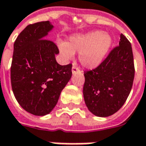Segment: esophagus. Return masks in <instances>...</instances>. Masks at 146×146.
Here are the masks:
<instances>
[{"label": "esophagus", "mask_w": 146, "mask_h": 146, "mask_svg": "<svg viewBox=\"0 0 146 146\" xmlns=\"http://www.w3.org/2000/svg\"><path fill=\"white\" fill-rule=\"evenodd\" d=\"M71 71H72V73H73V74H75V72H80V70L78 68V67H77V66L73 65L72 68H71Z\"/></svg>", "instance_id": "obj_1"}]
</instances>
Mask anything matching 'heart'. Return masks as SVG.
<instances>
[{
	"mask_svg": "<svg viewBox=\"0 0 146 146\" xmlns=\"http://www.w3.org/2000/svg\"><path fill=\"white\" fill-rule=\"evenodd\" d=\"M58 46L62 56L71 59L79 52V60L88 69H95L102 63L112 46V38L108 34L96 30L87 34L70 36L67 42H58Z\"/></svg>",
	"mask_w": 146,
	"mask_h": 146,
	"instance_id": "1",
	"label": "heart"
}]
</instances>
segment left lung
I'll return each mask as SVG.
<instances>
[{
    "instance_id": "8db88e82",
    "label": "left lung",
    "mask_w": 146,
    "mask_h": 146,
    "mask_svg": "<svg viewBox=\"0 0 146 146\" xmlns=\"http://www.w3.org/2000/svg\"><path fill=\"white\" fill-rule=\"evenodd\" d=\"M131 44L121 34L119 46L92 71H85L84 98L95 116L107 117L121 108L129 95L134 79Z\"/></svg>"
}]
</instances>
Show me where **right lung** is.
Wrapping results in <instances>:
<instances>
[{
  "label": "right lung",
  "instance_id": "add662e5",
  "mask_svg": "<svg viewBox=\"0 0 146 146\" xmlns=\"http://www.w3.org/2000/svg\"><path fill=\"white\" fill-rule=\"evenodd\" d=\"M53 29L49 21L27 25L13 45L12 89L21 108L34 116L52 111L72 75V65H59L57 46L45 39Z\"/></svg>",
  "mask_w": 146,
  "mask_h": 146
}]
</instances>
